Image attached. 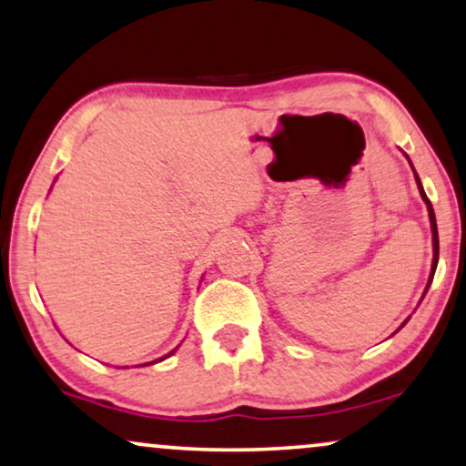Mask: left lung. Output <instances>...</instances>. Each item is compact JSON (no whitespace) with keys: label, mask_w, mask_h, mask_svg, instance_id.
Instances as JSON below:
<instances>
[{"label":"left lung","mask_w":466,"mask_h":466,"mask_svg":"<svg viewBox=\"0 0 466 466\" xmlns=\"http://www.w3.org/2000/svg\"><path fill=\"white\" fill-rule=\"evenodd\" d=\"M415 181H418L420 194H421V198H424V202H426V207H428V217H431V228H432V272H431V279H428V285H426V291H428V288H431V281H432V277H435L437 262H439V232H437V219H435V210H432V204H431V200H428L426 194H424V189H421V183H420L418 175H415ZM426 291H424V294H426Z\"/></svg>","instance_id":"1"}]
</instances>
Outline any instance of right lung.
<instances>
[{
    "mask_svg": "<svg viewBox=\"0 0 466 466\" xmlns=\"http://www.w3.org/2000/svg\"><path fill=\"white\" fill-rule=\"evenodd\" d=\"M172 353H175V351H170V353H168V356H172ZM168 356H164V358H168ZM164 358H161V360H164Z\"/></svg>",
    "mask_w": 466,
    "mask_h": 466,
    "instance_id": "1",
    "label": "right lung"
}]
</instances>
